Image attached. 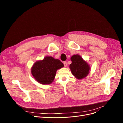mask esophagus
Segmentation results:
<instances>
[{"label": "esophagus", "instance_id": "1", "mask_svg": "<svg viewBox=\"0 0 123 123\" xmlns=\"http://www.w3.org/2000/svg\"><path fill=\"white\" fill-rule=\"evenodd\" d=\"M63 64H64V66H65V67H66V66H67V63L66 61H64V62H63Z\"/></svg>", "mask_w": 123, "mask_h": 123}]
</instances>
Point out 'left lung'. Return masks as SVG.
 Returning a JSON list of instances; mask_svg holds the SVG:
<instances>
[{"label": "left lung", "mask_w": 123, "mask_h": 123, "mask_svg": "<svg viewBox=\"0 0 123 123\" xmlns=\"http://www.w3.org/2000/svg\"><path fill=\"white\" fill-rule=\"evenodd\" d=\"M71 60L72 63L70 65V68L72 74L76 78L81 79L88 75L90 67L80 55H74L71 58Z\"/></svg>", "instance_id": "left-lung-1"}]
</instances>
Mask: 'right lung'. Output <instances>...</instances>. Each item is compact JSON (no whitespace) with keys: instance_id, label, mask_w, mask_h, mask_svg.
<instances>
[{"instance_id":"right-lung-1","label":"right lung","mask_w":123,"mask_h":123,"mask_svg":"<svg viewBox=\"0 0 123 123\" xmlns=\"http://www.w3.org/2000/svg\"><path fill=\"white\" fill-rule=\"evenodd\" d=\"M63 66L59 60L46 57L43 60L34 63L31 68V73L38 82L42 84H49L53 81L56 71Z\"/></svg>"}]
</instances>
